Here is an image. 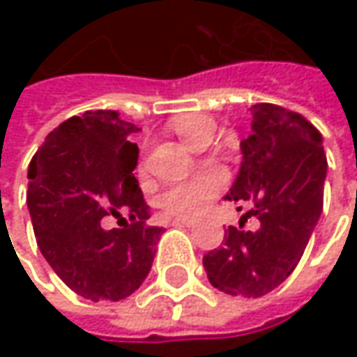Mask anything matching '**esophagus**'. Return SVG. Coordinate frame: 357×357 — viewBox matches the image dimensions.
<instances>
[{
	"label": "esophagus",
	"mask_w": 357,
	"mask_h": 357,
	"mask_svg": "<svg viewBox=\"0 0 357 357\" xmlns=\"http://www.w3.org/2000/svg\"><path fill=\"white\" fill-rule=\"evenodd\" d=\"M172 225L174 227H195L197 225V220H192V218H172Z\"/></svg>",
	"instance_id": "obj_1"
}]
</instances>
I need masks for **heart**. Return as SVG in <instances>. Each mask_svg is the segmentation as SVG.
<instances>
[{"label":"heart","mask_w":357,"mask_h":357,"mask_svg":"<svg viewBox=\"0 0 357 357\" xmlns=\"http://www.w3.org/2000/svg\"><path fill=\"white\" fill-rule=\"evenodd\" d=\"M174 130L181 135V139L188 146H192L202 135L214 132V123L213 119H208L206 115H186L174 123ZM225 183L227 178L220 171L204 172L197 178L169 186L160 195L158 204L171 216H195L216 199V195L222 190Z\"/></svg>","instance_id":"b5f03b06"}]
</instances>
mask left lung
<instances>
[{
    "instance_id": "1",
    "label": "left lung",
    "mask_w": 357,
    "mask_h": 357,
    "mask_svg": "<svg viewBox=\"0 0 357 357\" xmlns=\"http://www.w3.org/2000/svg\"><path fill=\"white\" fill-rule=\"evenodd\" d=\"M250 135L240 143V172L225 199L248 206L240 228L202 258L208 282L220 292L260 298L298 266L324 206L328 160L322 135L300 113L272 103L250 107ZM254 215L259 227L242 231Z\"/></svg>"
}]
</instances>
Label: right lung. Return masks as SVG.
Masks as SVG:
<instances>
[{"instance_id":"obj_1","label":"right lung","mask_w":357,"mask_h":357,"mask_svg":"<svg viewBox=\"0 0 357 357\" xmlns=\"http://www.w3.org/2000/svg\"><path fill=\"white\" fill-rule=\"evenodd\" d=\"M137 130L117 111H85L51 130L29 162L27 208L37 246L55 274L93 302L132 294L162 234L144 227L151 208L132 174ZM107 218L126 227L107 229Z\"/></svg>"}]
</instances>
